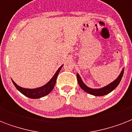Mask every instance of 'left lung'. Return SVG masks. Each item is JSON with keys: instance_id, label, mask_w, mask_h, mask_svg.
Segmentation results:
<instances>
[{"instance_id": "1", "label": "left lung", "mask_w": 132, "mask_h": 132, "mask_svg": "<svg viewBox=\"0 0 132 132\" xmlns=\"http://www.w3.org/2000/svg\"><path fill=\"white\" fill-rule=\"evenodd\" d=\"M123 72H124V70H122V72H121V74L119 76V77L114 81H113L112 83H111L109 85H108L107 86L100 88V89H92V88L87 87L83 83L82 80H81V79L80 76L79 75L78 73H77V81H78L79 86L82 88L84 91H86V92L90 94H93L94 96H103V95H105V94H108L110 92H112L113 90H114L115 88L118 86V85L119 84V83H120L121 79H122Z\"/></svg>"}]
</instances>
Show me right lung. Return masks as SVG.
<instances>
[{"label":"right lung","mask_w":132,"mask_h":132,"mask_svg":"<svg viewBox=\"0 0 132 132\" xmlns=\"http://www.w3.org/2000/svg\"><path fill=\"white\" fill-rule=\"evenodd\" d=\"M62 66L59 68L57 72H55V74L54 75V76L53 77V78L48 81L46 85H44V86L40 87V88H36V89H27V88H23L20 87L19 86H18L13 80L12 82L14 84L15 87L17 88L18 90H19L20 92H21L22 94H23L24 96H27L29 98H38L43 97V96L47 95L48 94H49L50 92H51L52 90L53 89L56 83V79L58 76V74L60 72L61 68H62Z\"/></svg>","instance_id":"1"}]
</instances>
